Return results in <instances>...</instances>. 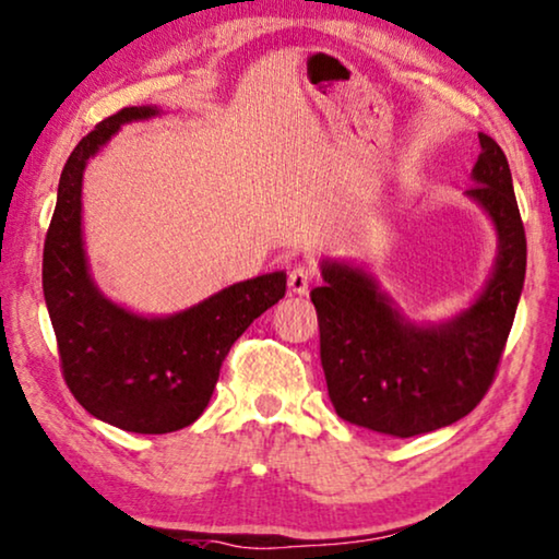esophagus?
Segmentation results:
<instances>
[{"mask_svg": "<svg viewBox=\"0 0 559 559\" xmlns=\"http://www.w3.org/2000/svg\"><path fill=\"white\" fill-rule=\"evenodd\" d=\"M313 276H317L313 265L298 263V265H294V269L288 271V288L294 290V294H306V290H309V283H311Z\"/></svg>", "mask_w": 559, "mask_h": 559, "instance_id": "1", "label": "esophagus"}]
</instances>
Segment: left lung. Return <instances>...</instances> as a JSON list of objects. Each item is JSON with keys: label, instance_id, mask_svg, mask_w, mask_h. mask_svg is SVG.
<instances>
[{"label": "left lung", "instance_id": "left-lung-1", "mask_svg": "<svg viewBox=\"0 0 559 559\" xmlns=\"http://www.w3.org/2000/svg\"><path fill=\"white\" fill-rule=\"evenodd\" d=\"M478 144L466 194L497 227L499 255L466 311L445 324H413L365 271L321 263L324 286L311 290L321 367L336 415L355 426L397 438L430 433L468 415L491 388L522 296L526 238L504 152L486 133Z\"/></svg>", "mask_w": 559, "mask_h": 559}]
</instances>
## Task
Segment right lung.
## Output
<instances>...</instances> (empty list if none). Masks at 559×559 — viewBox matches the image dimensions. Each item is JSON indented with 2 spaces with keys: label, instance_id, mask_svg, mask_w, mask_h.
Masks as SVG:
<instances>
[{
  "label": "right lung",
  "instance_id": "1",
  "mask_svg": "<svg viewBox=\"0 0 559 559\" xmlns=\"http://www.w3.org/2000/svg\"><path fill=\"white\" fill-rule=\"evenodd\" d=\"M156 114L154 106L121 108L78 141L62 167L43 250L45 304L66 384L93 418L144 436L192 426L235 340L286 294V273L276 271L217 290L187 311L148 319L96 288L81 230L83 169L123 123Z\"/></svg>",
  "mask_w": 559,
  "mask_h": 559
}]
</instances>
